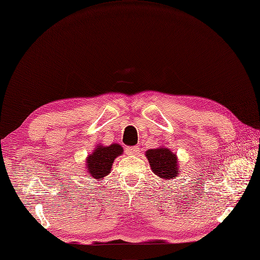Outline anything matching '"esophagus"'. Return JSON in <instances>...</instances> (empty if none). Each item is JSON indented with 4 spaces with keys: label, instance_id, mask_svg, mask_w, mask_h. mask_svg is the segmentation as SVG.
<instances>
[{
    "label": "esophagus",
    "instance_id": "1",
    "mask_svg": "<svg viewBox=\"0 0 260 260\" xmlns=\"http://www.w3.org/2000/svg\"><path fill=\"white\" fill-rule=\"evenodd\" d=\"M140 153V147L139 146H130L127 148V154L128 155H138Z\"/></svg>",
    "mask_w": 260,
    "mask_h": 260
}]
</instances>
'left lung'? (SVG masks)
Here are the masks:
<instances>
[{"mask_svg": "<svg viewBox=\"0 0 260 260\" xmlns=\"http://www.w3.org/2000/svg\"><path fill=\"white\" fill-rule=\"evenodd\" d=\"M145 156L152 171L162 180H174L180 174L177 154L165 146L147 149Z\"/></svg>", "mask_w": 260, "mask_h": 260, "instance_id": "obj_1", "label": "left lung"}]
</instances>
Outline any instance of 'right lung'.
Segmentation results:
<instances>
[{
  "mask_svg": "<svg viewBox=\"0 0 260 260\" xmlns=\"http://www.w3.org/2000/svg\"><path fill=\"white\" fill-rule=\"evenodd\" d=\"M122 153L123 148L120 144L113 143L108 146L96 145L85 159L86 174L96 181L103 180L104 177L111 174L114 160Z\"/></svg>",
  "mask_w": 260,
  "mask_h": 260,
  "instance_id": "add662e5",
  "label": "right lung"
}]
</instances>
